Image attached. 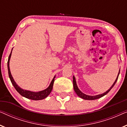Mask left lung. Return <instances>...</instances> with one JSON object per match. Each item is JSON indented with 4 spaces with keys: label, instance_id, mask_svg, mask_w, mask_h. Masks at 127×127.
Returning a JSON list of instances; mask_svg holds the SVG:
<instances>
[{
    "label": "left lung",
    "instance_id": "left-lung-1",
    "mask_svg": "<svg viewBox=\"0 0 127 127\" xmlns=\"http://www.w3.org/2000/svg\"><path fill=\"white\" fill-rule=\"evenodd\" d=\"M120 74V70H119V74H118V76L117 78H116L115 81H114V83H113V84L112 85V86L111 87L109 88V89L107 90L106 92H105V93H104L103 94H99V95H95V96H90V95H86L84 94V93H83L82 92H81L80 91V90L77 87V84H76V80H75V78L73 76V88H74V91L76 92V93L77 94V95L78 96L80 97V98L84 99H86V100H95V99H98V98H101V97L103 96L104 95H105L106 94H107V93H109V91H110V90L112 89L113 88V87L114 86V84H116V81H117V79H118V77H119V75Z\"/></svg>",
    "mask_w": 127,
    "mask_h": 127
}]
</instances>
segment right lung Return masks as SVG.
<instances>
[{"label":"right lung","mask_w":127,"mask_h":127,"mask_svg":"<svg viewBox=\"0 0 127 127\" xmlns=\"http://www.w3.org/2000/svg\"><path fill=\"white\" fill-rule=\"evenodd\" d=\"M11 55V53H10L9 57H8V62H7L8 76H9L10 79V80H11L12 84H13V86L14 87L15 90H16L18 92L19 94H20V95H21L22 96L25 97V98H27L30 99L37 100H41V99H43L46 98V97L50 94V93H51L52 91V90H53V87L55 77H54L53 80H52L51 83H50L49 87H48L47 89L43 90V91H41L39 92H36V93H35V92H32L30 91H27V90H22V88H21L20 87H19L18 85L16 84V83H15L14 80L13 78L11 76V72H10V67H9V62H10Z\"/></svg>","instance_id":"obj_1"}]
</instances>
